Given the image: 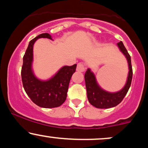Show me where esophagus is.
<instances>
[{
	"label": "esophagus",
	"instance_id": "esophagus-1",
	"mask_svg": "<svg viewBox=\"0 0 148 148\" xmlns=\"http://www.w3.org/2000/svg\"><path fill=\"white\" fill-rule=\"evenodd\" d=\"M86 69V65L85 64L82 63V62H79L77 64V67H76V71L79 72H84Z\"/></svg>",
	"mask_w": 148,
	"mask_h": 148
}]
</instances>
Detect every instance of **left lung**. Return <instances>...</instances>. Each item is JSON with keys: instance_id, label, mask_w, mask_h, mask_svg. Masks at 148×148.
Instances as JSON below:
<instances>
[{"instance_id": "left-lung-1", "label": "left lung", "mask_w": 148, "mask_h": 148, "mask_svg": "<svg viewBox=\"0 0 148 148\" xmlns=\"http://www.w3.org/2000/svg\"><path fill=\"white\" fill-rule=\"evenodd\" d=\"M118 46L120 51L126 56L128 61L129 69H130L127 84L123 90L115 93H110L103 90L97 84L95 77L90 69H88L85 74V81H86L88 101L92 106L97 108H108L118 105L123 101L124 97L127 95L132 84L133 71H132L130 55L124 46L123 42H118Z\"/></svg>"}]
</instances>
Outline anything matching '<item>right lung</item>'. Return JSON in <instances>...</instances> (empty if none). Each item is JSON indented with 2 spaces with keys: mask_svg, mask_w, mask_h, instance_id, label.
<instances>
[{
  "mask_svg": "<svg viewBox=\"0 0 148 148\" xmlns=\"http://www.w3.org/2000/svg\"><path fill=\"white\" fill-rule=\"evenodd\" d=\"M49 38V33H42L30 41L23 57L21 67V79L25 92L33 103L42 108H55L64 102L67 98L69 81L72 74L76 72V64L64 66L52 79L42 81L34 76L31 69L33 62V48L37 39Z\"/></svg>",
  "mask_w": 148,
  "mask_h": 148,
  "instance_id": "add662e5",
  "label": "right lung"
}]
</instances>
